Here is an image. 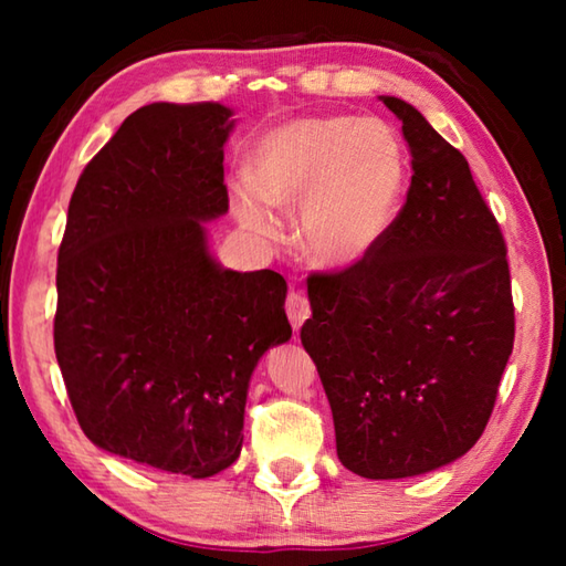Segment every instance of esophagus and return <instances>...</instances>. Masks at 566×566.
Returning <instances> with one entry per match:
<instances>
[{
	"label": "esophagus",
	"instance_id": "1",
	"mask_svg": "<svg viewBox=\"0 0 566 566\" xmlns=\"http://www.w3.org/2000/svg\"><path fill=\"white\" fill-rule=\"evenodd\" d=\"M284 310H286V317H290L294 329H300L302 324H304L306 319H310V314H312L310 300H306V296H304L302 292H294V290H292L290 294H286Z\"/></svg>",
	"mask_w": 566,
	"mask_h": 566
}]
</instances>
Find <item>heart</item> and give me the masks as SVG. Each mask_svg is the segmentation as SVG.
Segmentation results:
<instances>
[{
  "label": "heart",
  "instance_id": "heart-1",
  "mask_svg": "<svg viewBox=\"0 0 566 566\" xmlns=\"http://www.w3.org/2000/svg\"><path fill=\"white\" fill-rule=\"evenodd\" d=\"M252 185L234 187L237 217L274 237L272 209H300V242L314 264L344 270L371 254L395 222L405 187V149L375 117H302L284 122L249 151Z\"/></svg>",
  "mask_w": 566,
  "mask_h": 566
}]
</instances>
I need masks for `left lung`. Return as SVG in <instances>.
Returning a JSON list of instances; mask_svg holds the SVG:
<instances>
[{
    "instance_id": "left-lung-1",
    "label": "left lung",
    "mask_w": 566,
    "mask_h": 566,
    "mask_svg": "<svg viewBox=\"0 0 566 566\" xmlns=\"http://www.w3.org/2000/svg\"><path fill=\"white\" fill-rule=\"evenodd\" d=\"M407 202L371 254L306 280L300 332L327 391L337 457L367 479L454 462L482 437L514 347L502 229L464 155L397 97Z\"/></svg>"
}]
</instances>
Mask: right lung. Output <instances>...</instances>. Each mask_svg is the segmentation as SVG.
I'll return each instance as SVG.
<instances>
[{"instance_id":"obj_1","label":"right lung","mask_w":566,"mask_h":566,"mask_svg":"<svg viewBox=\"0 0 566 566\" xmlns=\"http://www.w3.org/2000/svg\"><path fill=\"white\" fill-rule=\"evenodd\" d=\"M229 117L214 102L129 114L76 181L56 256L54 352L82 432L195 479L237 462L249 377L292 337L284 276L209 254Z\"/></svg>"}]
</instances>
